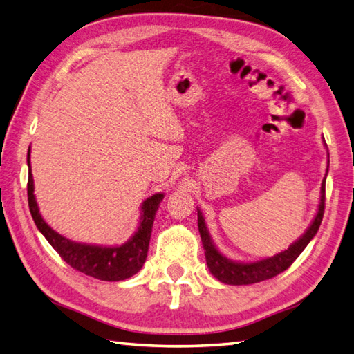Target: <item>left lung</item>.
<instances>
[{
	"label": "left lung",
	"mask_w": 354,
	"mask_h": 354,
	"mask_svg": "<svg viewBox=\"0 0 354 354\" xmlns=\"http://www.w3.org/2000/svg\"><path fill=\"white\" fill-rule=\"evenodd\" d=\"M327 172H328V168H327ZM324 209H326V177H324L322 185H321V201H319L318 214H316L312 225H310L308 229L306 230V234L302 235L299 240L295 241L287 250L281 252V254L272 258H266V259H261V261H255V263H236V261H232V259L226 258L225 255H221L217 250V248L214 246L211 235L207 232L203 215H201V212L198 211L197 214L198 230H200L201 243H203V248H205V255H206V263H207L209 270H211L212 275L218 281H221V283L230 284V286L261 283V281L270 279L273 277L279 275L281 272H284L286 269L290 268L292 263L301 255V252L306 249L310 240H312V238L316 235V232H318L322 217H324Z\"/></svg>",
	"instance_id": "obj_1"
}]
</instances>
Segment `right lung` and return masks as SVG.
<instances>
[{"label":"right lung","instance_id":"add662e5","mask_svg":"<svg viewBox=\"0 0 354 354\" xmlns=\"http://www.w3.org/2000/svg\"><path fill=\"white\" fill-rule=\"evenodd\" d=\"M27 165L30 168V149H28L27 154ZM33 189V176L30 169L27 182V198L35 225L39 229V232L46 236V240L52 244V248L59 254V257L71 268L102 281H124L127 278H131L142 269L148 255L156 212L165 197L163 194H154V196L143 201L139 227L125 244L105 248L75 243L55 232L41 217Z\"/></svg>","mask_w":354,"mask_h":354}]
</instances>
